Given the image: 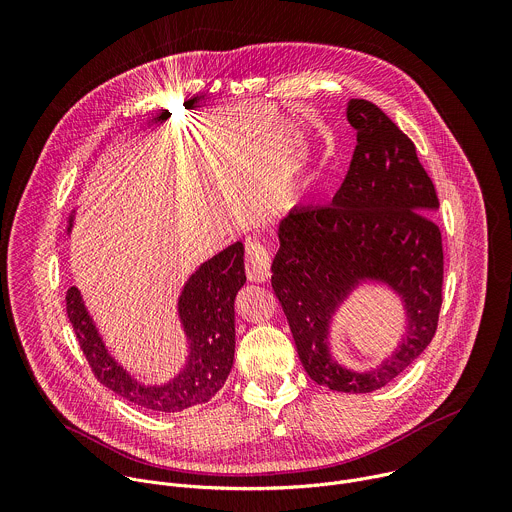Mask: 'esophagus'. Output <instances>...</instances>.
<instances>
[{
    "instance_id": "esophagus-1",
    "label": "esophagus",
    "mask_w": 512,
    "mask_h": 512,
    "mask_svg": "<svg viewBox=\"0 0 512 512\" xmlns=\"http://www.w3.org/2000/svg\"><path fill=\"white\" fill-rule=\"evenodd\" d=\"M245 269L247 277L255 283H263L271 275V257L269 251L259 241L245 243Z\"/></svg>"
}]
</instances>
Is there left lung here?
I'll return each instance as SVG.
<instances>
[{"mask_svg":"<svg viewBox=\"0 0 512 512\" xmlns=\"http://www.w3.org/2000/svg\"><path fill=\"white\" fill-rule=\"evenodd\" d=\"M356 129L348 174L328 206L289 210L277 227L271 285L285 312L306 373L340 393L385 387L429 346L442 308L440 208L413 141L371 101L350 99ZM391 286L406 310V332L391 357L369 372L333 358L331 316L362 282Z\"/></svg>","mask_w":512,"mask_h":512,"instance_id":"8db88e82","label":"left lung"}]
</instances>
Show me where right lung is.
<instances>
[{
    "mask_svg": "<svg viewBox=\"0 0 512 512\" xmlns=\"http://www.w3.org/2000/svg\"><path fill=\"white\" fill-rule=\"evenodd\" d=\"M243 255L245 247L237 241L204 261L184 283L178 316L188 340V358L184 369L164 385L139 383L109 354L79 287L72 285L66 291V314L97 381L125 401L158 413H178L210 401L233 369L235 298L247 281Z\"/></svg>",
    "mask_w": 512,
    "mask_h": 512,
    "instance_id": "add662e5",
    "label": "right lung"
}]
</instances>
